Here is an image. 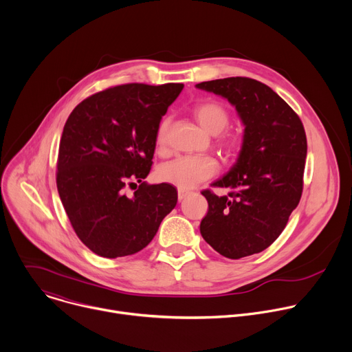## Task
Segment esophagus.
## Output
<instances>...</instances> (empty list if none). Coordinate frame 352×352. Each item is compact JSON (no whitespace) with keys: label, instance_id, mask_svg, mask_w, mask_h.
I'll return each mask as SVG.
<instances>
[{"label":"esophagus","instance_id":"esophagus-1","mask_svg":"<svg viewBox=\"0 0 352 352\" xmlns=\"http://www.w3.org/2000/svg\"><path fill=\"white\" fill-rule=\"evenodd\" d=\"M188 195H189V192H188V190H185V189H178V200L185 199Z\"/></svg>","mask_w":352,"mask_h":352}]
</instances>
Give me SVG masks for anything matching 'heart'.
Here are the masks:
<instances>
[{"instance_id": "b5f03b06", "label": "heart", "mask_w": 352, "mask_h": 352, "mask_svg": "<svg viewBox=\"0 0 352 352\" xmlns=\"http://www.w3.org/2000/svg\"><path fill=\"white\" fill-rule=\"evenodd\" d=\"M192 114L197 124L210 135L221 133L230 124V111L217 100H205L197 103ZM170 120L163 118L156 129V144L163 150L167 144ZM219 144L227 157H235L242 147L241 136L235 133H224L219 139ZM217 163L209 156H184L162 164L156 171V178L179 189H192L199 182L216 175Z\"/></svg>"}]
</instances>
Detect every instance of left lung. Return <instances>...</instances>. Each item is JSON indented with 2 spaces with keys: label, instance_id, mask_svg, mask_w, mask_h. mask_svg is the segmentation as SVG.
Here are the masks:
<instances>
[{
  "label": "left lung",
  "instance_id": "left-lung-1",
  "mask_svg": "<svg viewBox=\"0 0 352 352\" xmlns=\"http://www.w3.org/2000/svg\"><path fill=\"white\" fill-rule=\"evenodd\" d=\"M196 87L226 97L245 125L236 163L212 186L227 196L202 190L209 204L200 234L228 259L259 254L283 232L304 189L307 135L296 113L267 85L224 78Z\"/></svg>",
  "mask_w": 352,
  "mask_h": 352
}]
</instances>
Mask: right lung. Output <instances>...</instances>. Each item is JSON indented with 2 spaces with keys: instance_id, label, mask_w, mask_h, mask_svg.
Returning <instances> with one entry per match:
<instances>
[{
  "instance_id": "1",
  "label": "right lung",
  "mask_w": 352,
  "mask_h": 352,
  "mask_svg": "<svg viewBox=\"0 0 352 352\" xmlns=\"http://www.w3.org/2000/svg\"><path fill=\"white\" fill-rule=\"evenodd\" d=\"M182 87H109L85 98L68 117L57 188L74 231L96 255L114 259L139 252L175 208L173 185L143 179L153 164L156 129ZM132 184L137 190L128 197L124 189Z\"/></svg>"
}]
</instances>
